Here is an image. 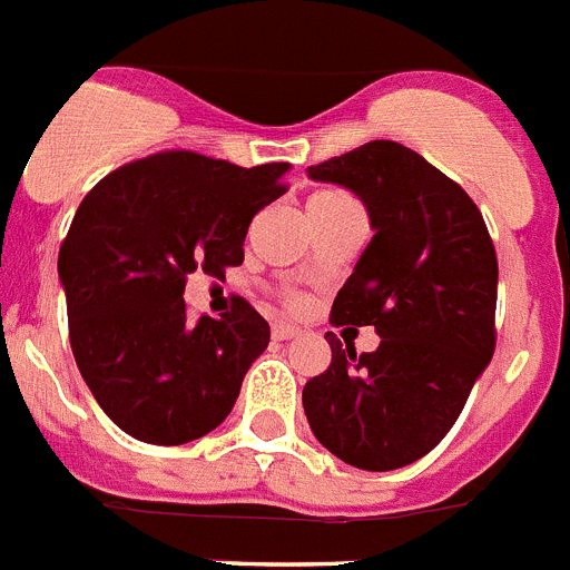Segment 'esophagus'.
Masks as SVG:
<instances>
[{"instance_id":"esophagus-1","label":"esophagus","mask_w":570,"mask_h":570,"mask_svg":"<svg viewBox=\"0 0 570 570\" xmlns=\"http://www.w3.org/2000/svg\"><path fill=\"white\" fill-rule=\"evenodd\" d=\"M271 334H274V340H279V343H282V340L296 337L299 332H296L294 325H288V323H274V332H271Z\"/></svg>"}]
</instances>
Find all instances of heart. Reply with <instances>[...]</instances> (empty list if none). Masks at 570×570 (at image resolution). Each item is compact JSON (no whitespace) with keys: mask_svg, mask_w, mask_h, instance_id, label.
Returning <instances> with one entry per match:
<instances>
[{"mask_svg":"<svg viewBox=\"0 0 570 570\" xmlns=\"http://www.w3.org/2000/svg\"><path fill=\"white\" fill-rule=\"evenodd\" d=\"M337 198H345V196L343 193H334V189H323V193H314V196L308 198V207H317V204H325V202H337Z\"/></svg>","mask_w":570,"mask_h":570,"instance_id":"1","label":"heart"}]
</instances>
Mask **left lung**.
Masks as SVG:
<instances>
[{
    "label": "left lung",
    "instance_id": "1",
    "mask_svg": "<svg viewBox=\"0 0 570 570\" xmlns=\"http://www.w3.org/2000/svg\"><path fill=\"white\" fill-rule=\"evenodd\" d=\"M308 175L366 204L374 236L334 299L332 325H374L381 345L357 354L325 334L332 366L305 383V415L345 464L397 470L435 450L493 357V238L473 198L395 140H368Z\"/></svg>",
    "mask_w": 570,
    "mask_h": 570
}]
</instances>
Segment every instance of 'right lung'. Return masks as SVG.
I'll use <instances>...</instances> for the list:
<instances>
[{"label":"right lung","instance_id":"right-lung-1","mask_svg":"<svg viewBox=\"0 0 570 570\" xmlns=\"http://www.w3.org/2000/svg\"><path fill=\"white\" fill-rule=\"evenodd\" d=\"M288 164L236 167L164 149L97 181L60 245L68 340L100 410L146 444L216 430L271 325L247 299L222 320L187 317L184 285L245 259L253 216L285 193Z\"/></svg>","mask_w":570,"mask_h":570}]
</instances>
